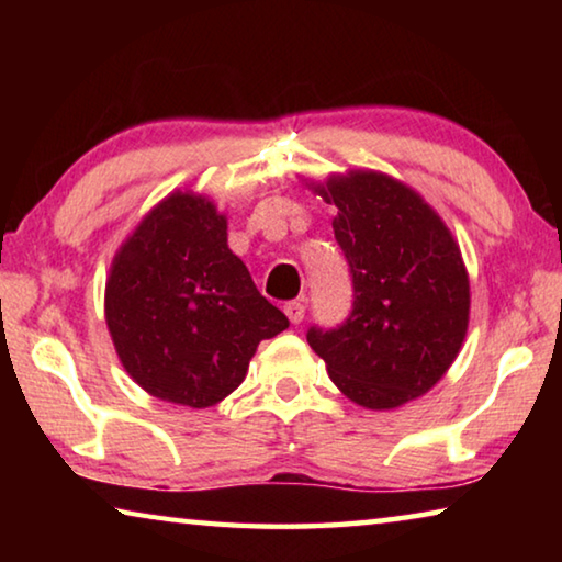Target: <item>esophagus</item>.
I'll list each match as a JSON object with an SVG mask.
<instances>
[{
  "label": "esophagus",
  "mask_w": 562,
  "mask_h": 562,
  "mask_svg": "<svg viewBox=\"0 0 562 562\" xmlns=\"http://www.w3.org/2000/svg\"><path fill=\"white\" fill-rule=\"evenodd\" d=\"M284 315L292 322V325H300L304 319V302L302 300H292V302H284Z\"/></svg>",
  "instance_id": "34e87169"
}]
</instances>
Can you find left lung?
Masks as SVG:
<instances>
[{"label":"left lung","mask_w":562,"mask_h":562,"mask_svg":"<svg viewBox=\"0 0 562 562\" xmlns=\"http://www.w3.org/2000/svg\"><path fill=\"white\" fill-rule=\"evenodd\" d=\"M335 240L349 262V317L307 341L351 402L394 408L451 367L469 327V274L449 227L398 180L374 170L329 178Z\"/></svg>","instance_id":"obj_1"}]
</instances>
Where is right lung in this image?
<instances>
[{
    "instance_id": "obj_1",
    "label": "right lung",
    "mask_w": 562,
    "mask_h": 562,
    "mask_svg": "<svg viewBox=\"0 0 562 562\" xmlns=\"http://www.w3.org/2000/svg\"><path fill=\"white\" fill-rule=\"evenodd\" d=\"M106 325L140 389L205 408L243 384L260 341L288 329L290 319L227 247L225 215L201 195L173 193L113 260Z\"/></svg>"
}]
</instances>
